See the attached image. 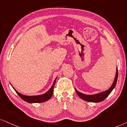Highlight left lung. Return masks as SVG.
I'll use <instances>...</instances> for the list:
<instances>
[{
    "label": "left lung",
    "instance_id": "obj_1",
    "mask_svg": "<svg viewBox=\"0 0 127 127\" xmlns=\"http://www.w3.org/2000/svg\"><path fill=\"white\" fill-rule=\"evenodd\" d=\"M117 78H118V69L117 67L116 69V76H115L114 81H113L112 85L111 87L109 88V89H107L106 91H104L103 92H101L96 94L93 95H87L82 94L79 91H78L76 88H75L76 92L78 94L79 97L83 100L87 101L88 102H94V103H99L102 102V101L104 100L112 92V91L114 89V88L116 87V85L117 84Z\"/></svg>",
    "mask_w": 127,
    "mask_h": 127
}]
</instances>
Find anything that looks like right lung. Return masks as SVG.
Segmentation results:
<instances>
[{
    "label": "right lung",
    "mask_w": 127,
    "mask_h": 127,
    "mask_svg": "<svg viewBox=\"0 0 127 127\" xmlns=\"http://www.w3.org/2000/svg\"><path fill=\"white\" fill-rule=\"evenodd\" d=\"M56 79H57V77L56 78L55 81H54L52 87L50 88V89H49L46 93H45V94H42V95H33V96L24 95H23L18 92L17 91H16V89H14V88L13 87L12 85H11L12 86L13 89H14V91H16V92L17 94L20 97L23 99V100L25 101V102L29 103H42L49 100L50 98H51L52 95H53L54 86H55Z\"/></svg>",
    "instance_id": "right-lung-1"
}]
</instances>
